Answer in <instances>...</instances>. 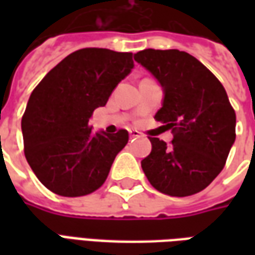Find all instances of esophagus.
<instances>
[{
	"mask_svg": "<svg viewBox=\"0 0 255 255\" xmlns=\"http://www.w3.org/2000/svg\"><path fill=\"white\" fill-rule=\"evenodd\" d=\"M140 136V132L136 131V129H131L129 131V138H139Z\"/></svg>",
	"mask_w": 255,
	"mask_h": 255,
	"instance_id": "esophagus-1",
	"label": "esophagus"
}]
</instances>
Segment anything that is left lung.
Listing matches in <instances>:
<instances>
[{
  "label": "left lung",
  "instance_id": "left-lung-1",
  "mask_svg": "<svg viewBox=\"0 0 255 255\" xmlns=\"http://www.w3.org/2000/svg\"><path fill=\"white\" fill-rule=\"evenodd\" d=\"M135 61L153 73L165 97L157 122L173 133L171 146L150 138L142 169L157 191L188 197L202 191L223 171L235 142L236 115L220 80L191 54L144 49Z\"/></svg>",
  "mask_w": 255,
  "mask_h": 255
}]
</instances>
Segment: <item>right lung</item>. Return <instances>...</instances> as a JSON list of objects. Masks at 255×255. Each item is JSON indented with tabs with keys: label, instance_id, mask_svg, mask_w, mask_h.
<instances>
[{
	"label": "right lung",
	"instance_id": "right-lung-1",
	"mask_svg": "<svg viewBox=\"0 0 255 255\" xmlns=\"http://www.w3.org/2000/svg\"><path fill=\"white\" fill-rule=\"evenodd\" d=\"M132 68V53L86 47L60 61L31 93L21 119L24 154L52 192L83 197L105 183L128 131L93 133L87 124Z\"/></svg>",
	"mask_w": 255,
	"mask_h": 255
}]
</instances>
